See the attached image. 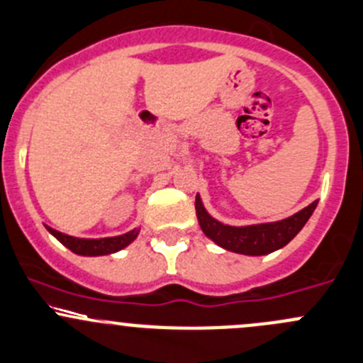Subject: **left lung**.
<instances>
[{
  "label": "left lung",
  "instance_id": "8db88e82",
  "mask_svg": "<svg viewBox=\"0 0 363 363\" xmlns=\"http://www.w3.org/2000/svg\"><path fill=\"white\" fill-rule=\"evenodd\" d=\"M317 203L319 201L310 203L294 216L274 220V223L231 226V224H224L210 216L199 194H196V216H198V223L203 233L219 247L231 251V253L247 255V257H262V255H269L287 246L308 223Z\"/></svg>",
  "mask_w": 363,
  "mask_h": 363
}]
</instances>
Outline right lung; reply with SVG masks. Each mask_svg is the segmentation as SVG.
<instances>
[{"label": "right lung", "instance_id": "right-lung-1", "mask_svg": "<svg viewBox=\"0 0 363 363\" xmlns=\"http://www.w3.org/2000/svg\"><path fill=\"white\" fill-rule=\"evenodd\" d=\"M46 230L58 242H62L67 250H71L72 253L82 255V257H103V255L117 253V251L130 246L139 235L140 228H133V230L126 231L123 235L105 237V239H76V237L65 235V233H60V231L53 230L50 226H46Z\"/></svg>", "mask_w": 363, "mask_h": 363}]
</instances>
